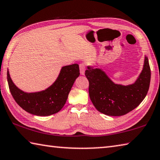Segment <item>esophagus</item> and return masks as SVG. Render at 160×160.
<instances>
[{"label":"esophagus","mask_w":160,"mask_h":160,"mask_svg":"<svg viewBox=\"0 0 160 160\" xmlns=\"http://www.w3.org/2000/svg\"><path fill=\"white\" fill-rule=\"evenodd\" d=\"M86 70V65L84 63H81L80 64V74L84 75H85V71Z\"/></svg>","instance_id":"34e87169"}]
</instances>
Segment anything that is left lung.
<instances>
[{"label":"left lung","mask_w":160,"mask_h":160,"mask_svg":"<svg viewBox=\"0 0 160 160\" xmlns=\"http://www.w3.org/2000/svg\"><path fill=\"white\" fill-rule=\"evenodd\" d=\"M89 94L98 111L109 116H121L136 108L146 97L150 82L148 59L145 56L143 68L134 83L115 84L102 69L88 66Z\"/></svg>","instance_id":"left-lung-1"}]
</instances>
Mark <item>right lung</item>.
I'll use <instances>...</instances> for the list:
<instances>
[{
    "instance_id": "add662e5",
    "label": "right lung",
    "mask_w": 160,
    "mask_h": 160,
    "mask_svg": "<svg viewBox=\"0 0 160 160\" xmlns=\"http://www.w3.org/2000/svg\"><path fill=\"white\" fill-rule=\"evenodd\" d=\"M79 75L77 63L63 66L57 80L48 88L28 93L14 85L8 69L7 72L10 91L17 103L27 112L38 116H48L59 112L65 105L72 86Z\"/></svg>"
}]
</instances>
